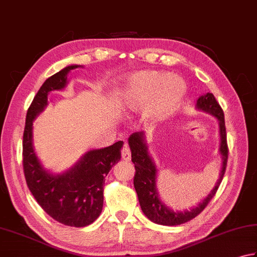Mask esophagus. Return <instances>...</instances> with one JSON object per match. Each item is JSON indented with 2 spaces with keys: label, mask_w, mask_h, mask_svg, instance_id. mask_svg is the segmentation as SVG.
Wrapping results in <instances>:
<instances>
[{
  "label": "esophagus",
  "mask_w": 257,
  "mask_h": 257,
  "mask_svg": "<svg viewBox=\"0 0 257 257\" xmlns=\"http://www.w3.org/2000/svg\"><path fill=\"white\" fill-rule=\"evenodd\" d=\"M122 159L124 161H130L131 160V151L127 144H124L123 150H122Z\"/></svg>",
  "instance_id": "obj_1"
}]
</instances>
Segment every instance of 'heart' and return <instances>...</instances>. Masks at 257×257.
I'll use <instances>...</instances> for the list:
<instances>
[{
  "label": "heart",
  "mask_w": 257,
  "mask_h": 257,
  "mask_svg": "<svg viewBox=\"0 0 257 257\" xmlns=\"http://www.w3.org/2000/svg\"><path fill=\"white\" fill-rule=\"evenodd\" d=\"M185 96L186 84L180 77L159 70H141L128 77L118 99L124 112H144L145 120L157 123L176 112Z\"/></svg>",
  "instance_id": "1"
}]
</instances>
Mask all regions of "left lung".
I'll return each instance as SVG.
<instances>
[{
    "label": "left lung",
    "instance_id": "obj_1",
    "mask_svg": "<svg viewBox=\"0 0 257 257\" xmlns=\"http://www.w3.org/2000/svg\"><path fill=\"white\" fill-rule=\"evenodd\" d=\"M196 108L198 110L208 113L214 116L218 120L219 125V154L221 157V170L219 178L215 183L214 188L208 193L199 204L189 210L178 211L172 210L161 200L159 196L157 181H158V168L152 157L149 153V144L147 141L145 132H135L130 135L128 145L132 153V162L135 166L134 176V188L137 190L138 198L141 209L148 218L159 225L164 226H177L185 224L198 216L205 209L212 197L218 189L222 177L225 174L227 158H228V149L226 141V127L224 112H222L219 104L217 103L215 96L211 93H207L199 96L196 101Z\"/></svg>",
    "mask_w": 257,
    "mask_h": 257
}]
</instances>
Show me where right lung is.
Returning <instances> with one entry per match:
<instances>
[{
    "mask_svg": "<svg viewBox=\"0 0 257 257\" xmlns=\"http://www.w3.org/2000/svg\"><path fill=\"white\" fill-rule=\"evenodd\" d=\"M80 65H69L49 77L38 90L28 109L23 133V170L29 190L48 215L61 224L85 227L103 210V185L114 164L120 160L123 141L87 151L68 170L55 173L43 167L33 147V120L48 105V95L68 84V74Z\"/></svg>",
    "mask_w": 257,
    "mask_h": 257,
    "instance_id": "obj_1",
    "label": "right lung"
}]
</instances>
